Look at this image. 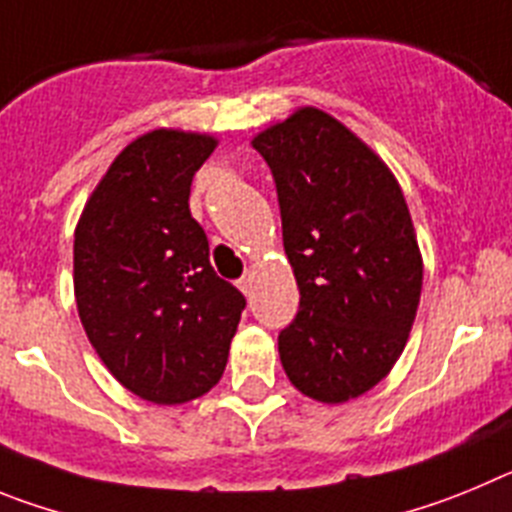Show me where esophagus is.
Wrapping results in <instances>:
<instances>
[{"label": "esophagus", "instance_id": "1", "mask_svg": "<svg viewBox=\"0 0 512 512\" xmlns=\"http://www.w3.org/2000/svg\"><path fill=\"white\" fill-rule=\"evenodd\" d=\"M239 290H242V293H245V296H250L252 293V275H245V278L239 280Z\"/></svg>", "mask_w": 512, "mask_h": 512}]
</instances>
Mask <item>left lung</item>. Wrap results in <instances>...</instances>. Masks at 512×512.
<instances>
[{
	"instance_id": "left-lung-1",
	"label": "left lung",
	"mask_w": 512,
	"mask_h": 512,
	"mask_svg": "<svg viewBox=\"0 0 512 512\" xmlns=\"http://www.w3.org/2000/svg\"><path fill=\"white\" fill-rule=\"evenodd\" d=\"M275 178L301 303L278 336L293 388L347 403L388 377L423 285L411 211L385 160L339 119L298 107L252 137Z\"/></svg>"
}]
</instances>
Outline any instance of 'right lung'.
Segmentation results:
<instances>
[{"label":"right lung","mask_w":512,"mask_h":512,"mask_svg":"<svg viewBox=\"0 0 512 512\" xmlns=\"http://www.w3.org/2000/svg\"><path fill=\"white\" fill-rule=\"evenodd\" d=\"M219 140L150 130L112 160L73 234L78 319L137 398L181 405L222 380L245 296L214 273L191 216L196 170Z\"/></svg>","instance_id":"1"}]
</instances>
